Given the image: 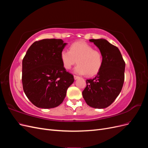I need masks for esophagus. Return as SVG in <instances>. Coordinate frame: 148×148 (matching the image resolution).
<instances>
[{"mask_svg": "<svg viewBox=\"0 0 148 148\" xmlns=\"http://www.w3.org/2000/svg\"><path fill=\"white\" fill-rule=\"evenodd\" d=\"M78 78H79V77H78V76L74 75V79H78Z\"/></svg>", "mask_w": 148, "mask_h": 148, "instance_id": "obj_1", "label": "esophagus"}]
</instances>
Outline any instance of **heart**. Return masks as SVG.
Listing matches in <instances>:
<instances>
[{
  "mask_svg": "<svg viewBox=\"0 0 148 148\" xmlns=\"http://www.w3.org/2000/svg\"><path fill=\"white\" fill-rule=\"evenodd\" d=\"M60 59L66 70L70 69L78 62L75 72L79 75L87 74L89 77L99 73L103 64L102 53L84 41L74 42L71 45L70 51L63 49L60 52Z\"/></svg>",
  "mask_w": 148,
  "mask_h": 148,
  "instance_id": "heart-1",
  "label": "heart"
}]
</instances>
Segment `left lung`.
Returning a JSON list of instances; mask_svg holds the SVG:
<instances>
[{
  "label": "left lung",
  "mask_w": 148,
  "mask_h": 148,
  "mask_svg": "<svg viewBox=\"0 0 148 148\" xmlns=\"http://www.w3.org/2000/svg\"><path fill=\"white\" fill-rule=\"evenodd\" d=\"M99 48L103 57L102 66L96 77L86 80L82 92L86 104L96 109H104L112 103L122 90L125 63L118 47L104 39H89Z\"/></svg>",
  "instance_id": "obj_1"
}]
</instances>
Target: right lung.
Masks as SVG:
<instances>
[{"mask_svg":"<svg viewBox=\"0 0 148 148\" xmlns=\"http://www.w3.org/2000/svg\"><path fill=\"white\" fill-rule=\"evenodd\" d=\"M66 45L62 39L34 42L22 61V84L26 96L39 108L51 109L64 101L73 76L62 65L60 52Z\"/></svg>","mask_w":148,"mask_h":148,"instance_id":"1","label":"right lung"}]
</instances>
